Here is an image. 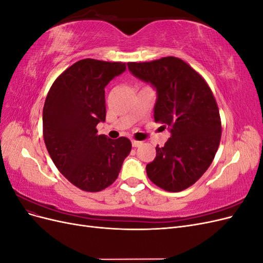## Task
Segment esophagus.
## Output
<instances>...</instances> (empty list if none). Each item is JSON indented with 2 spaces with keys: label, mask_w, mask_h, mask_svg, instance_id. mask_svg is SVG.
<instances>
[{
  "label": "esophagus",
  "mask_w": 263,
  "mask_h": 263,
  "mask_svg": "<svg viewBox=\"0 0 263 263\" xmlns=\"http://www.w3.org/2000/svg\"><path fill=\"white\" fill-rule=\"evenodd\" d=\"M142 144L141 141H137V140H132V145H133V147H135V148H137V147H139L140 145Z\"/></svg>",
  "instance_id": "esophagus-1"
}]
</instances>
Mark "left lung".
<instances>
[{
    "instance_id": "obj_1",
    "label": "left lung",
    "mask_w": 263,
    "mask_h": 263,
    "mask_svg": "<svg viewBox=\"0 0 263 263\" xmlns=\"http://www.w3.org/2000/svg\"><path fill=\"white\" fill-rule=\"evenodd\" d=\"M127 66L133 76L156 89L155 122L171 133L163 147H156L147 176L159 187L180 192L203 176L217 153L221 124L216 101L204 79L179 58Z\"/></svg>"
}]
</instances>
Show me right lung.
I'll return each mask as SVG.
<instances>
[{"label": "right lung", "instance_id": "1", "mask_svg": "<svg viewBox=\"0 0 263 263\" xmlns=\"http://www.w3.org/2000/svg\"><path fill=\"white\" fill-rule=\"evenodd\" d=\"M125 70L123 62L80 60L55 79L46 98L47 150L65 178L86 192L112 184L132 150L128 138L109 139L97 130L105 122V86Z\"/></svg>", "mask_w": 263, "mask_h": 263}]
</instances>
